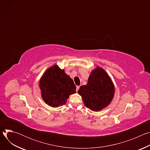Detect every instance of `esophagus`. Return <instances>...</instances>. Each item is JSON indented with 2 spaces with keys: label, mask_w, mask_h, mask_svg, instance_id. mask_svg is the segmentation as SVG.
Returning <instances> with one entry per match:
<instances>
[{
  "label": "esophagus",
  "mask_w": 150,
  "mask_h": 150,
  "mask_svg": "<svg viewBox=\"0 0 150 150\" xmlns=\"http://www.w3.org/2000/svg\"><path fill=\"white\" fill-rule=\"evenodd\" d=\"M79 89V86H76V92L78 91Z\"/></svg>",
  "instance_id": "1"
}]
</instances>
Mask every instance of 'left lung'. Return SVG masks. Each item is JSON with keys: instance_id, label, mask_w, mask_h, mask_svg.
Returning <instances> with one entry per match:
<instances>
[{"instance_id": "1", "label": "left lung", "mask_w": 150, "mask_h": 150, "mask_svg": "<svg viewBox=\"0 0 150 150\" xmlns=\"http://www.w3.org/2000/svg\"><path fill=\"white\" fill-rule=\"evenodd\" d=\"M115 91V85L110 76L104 69L97 66L91 71L87 83L81 86L78 93L87 108L98 112L111 103Z\"/></svg>"}]
</instances>
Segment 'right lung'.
<instances>
[{
  "mask_svg": "<svg viewBox=\"0 0 150 150\" xmlns=\"http://www.w3.org/2000/svg\"><path fill=\"white\" fill-rule=\"evenodd\" d=\"M39 88L42 99L52 108L66 104L69 96L76 93L73 80L57 65H52L42 74Z\"/></svg>",
  "mask_w": 150,
  "mask_h": 150,
  "instance_id": "right-lung-1",
  "label": "right lung"
}]
</instances>
